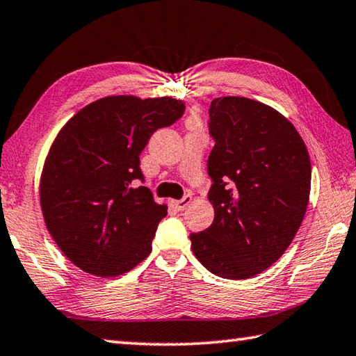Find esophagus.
Returning a JSON list of instances; mask_svg holds the SVG:
<instances>
[{
    "label": "esophagus",
    "mask_w": 356,
    "mask_h": 356,
    "mask_svg": "<svg viewBox=\"0 0 356 356\" xmlns=\"http://www.w3.org/2000/svg\"><path fill=\"white\" fill-rule=\"evenodd\" d=\"M192 202V197L191 195H186L184 198L181 200H170V206L175 207V210H178V212H181V210H184L188 204Z\"/></svg>",
    "instance_id": "1"
}]
</instances>
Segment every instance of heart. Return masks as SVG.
Segmentation results:
<instances>
[{"mask_svg":"<svg viewBox=\"0 0 356 356\" xmlns=\"http://www.w3.org/2000/svg\"><path fill=\"white\" fill-rule=\"evenodd\" d=\"M193 121H197V118H195V117H193Z\"/></svg>","mask_w":356,"mask_h":356,"instance_id":"b5f03b06","label":"heart"}]
</instances>
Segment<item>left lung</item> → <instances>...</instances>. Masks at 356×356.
Segmentation results:
<instances>
[{
  "instance_id": "left-lung-1",
  "label": "left lung",
  "mask_w": 356,
  "mask_h": 356,
  "mask_svg": "<svg viewBox=\"0 0 356 356\" xmlns=\"http://www.w3.org/2000/svg\"><path fill=\"white\" fill-rule=\"evenodd\" d=\"M209 118L215 146L207 198L215 218L191 234L192 250L216 277L248 280L278 261L301 226L310 195L309 152L292 122L259 101L215 98Z\"/></svg>"
}]
</instances>
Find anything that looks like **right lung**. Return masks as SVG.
<instances>
[{"mask_svg": "<svg viewBox=\"0 0 356 356\" xmlns=\"http://www.w3.org/2000/svg\"><path fill=\"white\" fill-rule=\"evenodd\" d=\"M170 97L112 95L76 112L50 146L40 181L46 227L79 269L108 278L132 270L152 252L158 204L143 179L140 155L155 130L184 113Z\"/></svg>", "mask_w": 356, "mask_h": 356, "instance_id": "obj_1", "label": "right lung"}]
</instances>
